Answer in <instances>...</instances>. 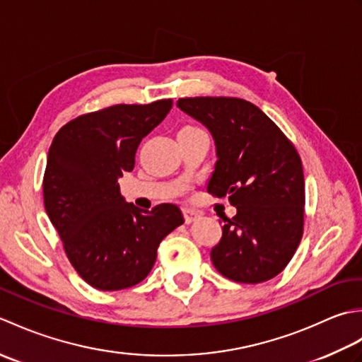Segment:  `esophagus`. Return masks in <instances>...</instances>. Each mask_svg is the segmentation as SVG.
<instances>
[{
	"mask_svg": "<svg viewBox=\"0 0 362 362\" xmlns=\"http://www.w3.org/2000/svg\"><path fill=\"white\" fill-rule=\"evenodd\" d=\"M183 218H185V222H187V224H189V222L197 221L199 218H201V213L196 211V210L183 209Z\"/></svg>",
	"mask_w": 362,
	"mask_h": 362,
	"instance_id": "obj_1",
	"label": "esophagus"
}]
</instances>
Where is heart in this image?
<instances>
[{
    "instance_id": "heart-1",
    "label": "heart",
    "mask_w": 362,
    "mask_h": 362,
    "mask_svg": "<svg viewBox=\"0 0 362 362\" xmlns=\"http://www.w3.org/2000/svg\"><path fill=\"white\" fill-rule=\"evenodd\" d=\"M185 129H191V127H185Z\"/></svg>"
}]
</instances>
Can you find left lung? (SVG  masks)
<instances>
[{
    "label": "left lung",
    "instance_id": "left-lung-1",
    "mask_svg": "<svg viewBox=\"0 0 362 362\" xmlns=\"http://www.w3.org/2000/svg\"><path fill=\"white\" fill-rule=\"evenodd\" d=\"M177 107L211 134L216 163L206 191L236 206L222 218L221 241L210 257L218 272L238 283L279 275L303 233L302 160L275 122L238 98H185Z\"/></svg>",
    "mask_w": 362,
    "mask_h": 362
}]
</instances>
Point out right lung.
I'll return each instance as SVG.
<instances>
[{
	"label": "right lung",
	"instance_id": "add662e5",
	"mask_svg": "<svg viewBox=\"0 0 362 362\" xmlns=\"http://www.w3.org/2000/svg\"><path fill=\"white\" fill-rule=\"evenodd\" d=\"M171 109L173 99L112 105L70 121L54 136L43 177L45 210L76 272L99 291L143 281L161 240L185 222L174 204L136 209L118 183L134 169L143 138Z\"/></svg>",
	"mask_w": 362,
	"mask_h": 362
}]
</instances>
